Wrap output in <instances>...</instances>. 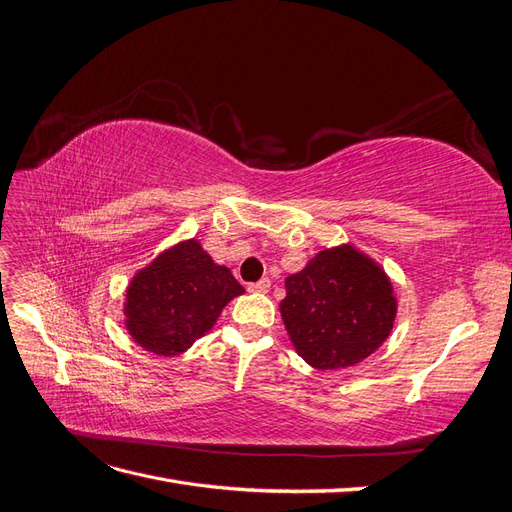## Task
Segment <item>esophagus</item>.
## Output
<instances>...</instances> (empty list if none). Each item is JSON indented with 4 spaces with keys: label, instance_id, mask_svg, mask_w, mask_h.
Wrapping results in <instances>:
<instances>
[{
    "label": "esophagus",
    "instance_id": "esophagus-1",
    "mask_svg": "<svg viewBox=\"0 0 512 512\" xmlns=\"http://www.w3.org/2000/svg\"><path fill=\"white\" fill-rule=\"evenodd\" d=\"M269 288H271L269 277H262V280H258V282L247 286V290H250V292H269Z\"/></svg>",
    "mask_w": 512,
    "mask_h": 512
}]
</instances>
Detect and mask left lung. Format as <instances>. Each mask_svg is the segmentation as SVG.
Wrapping results in <instances>:
<instances>
[{"label": "left lung", "instance_id": "1", "mask_svg": "<svg viewBox=\"0 0 512 512\" xmlns=\"http://www.w3.org/2000/svg\"><path fill=\"white\" fill-rule=\"evenodd\" d=\"M282 320L294 350L316 369L361 363L391 335L397 299L389 275L352 245L318 252L286 277Z\"/></svg>", "mask_w": 512, "mask_h": 512}]
</instances>
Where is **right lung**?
<instances>
[{
	"mask_svg": "<svg viewBox=\"0 0 512 512\" xmlns=\"http://www.w3.org/2000/svg\"><path fill=\"white\" fill-rule=\"evenodd\" d=\"M243 292L196 239L181 241L132 277L123 305L126 329L141 348L175 356L211 331L228 301Z\"/></svg>",
	"mask_w": 512,
	"mask_h": 512,
	"instance_id": "1",
	"label": "right lung"
}]
</instances>
